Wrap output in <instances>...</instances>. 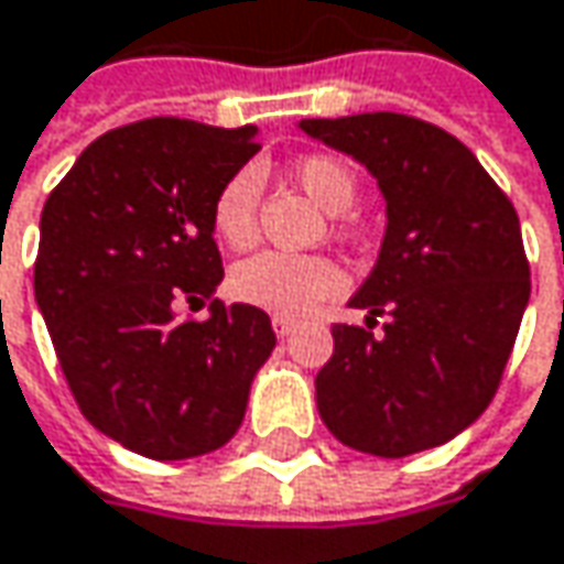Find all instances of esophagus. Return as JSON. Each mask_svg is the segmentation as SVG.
I'll return each instance as SVG.
<instances>
[{
	"mask_svg": "<svg viewBox=\"0 0 564 564\" xmlns=\"http://www.w3.org/2000/svg\"><path fill=\"white\" fill-rule=\"evenodd\" d=\"M296 329H300V323H296V319H286V316H274V333L281 335V338L293 335Z\"/></svg>",
	"mask_w": 564,
	"mask_h": 564,
	"instance_id": "obj_1",
	"label": "esophagus"
}]
</instances>
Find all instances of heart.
Masks as SVG:
<instances>
[{"label": "heart", "instance_id": "obj_1", "mask_svg": "<svg viewBox=\"0 0 564 564\" xmlns=\"http://www.w3.org/2000/svg\"><path fill=\"white\" fill-rule=\"evenodd\" d=\"M293 180L300 189L326 213L341 216L358 199L355 171L329 154H310L293 164ZM258 199H261V174L254 167H241L231 174L213 199V231L223 245L245 251L258 238ZM345 286V274L329 258L319 254H286V251H261L229 274V290L235 300L268 310L274 316H303L323 300L335 296Z\"/></svg>", "mask_w": 564, "mask_h": 564}]
</instances>
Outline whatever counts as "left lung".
Segmentation results:
<instances>
[{
	"label": "left lung",
	"instance_id": "8db88e82",
	"mask_svg": "<svg viewBox=\"0 0 564 564\" xmlns=\"http://www.w3.org/2000/svg\"><path fill=\"white\" fill-rule=\"evenodd\" d=\"M296 129L378 180L387 216L378 261L348 300L368 329H333V358L316 375L319 416L341 445L378 458L445 445L487 410L530 303L517 209L430 122L365 112Z\"/></svg>",
	"mask_w": 564,
	"mask_h": 564
}]
</instances>
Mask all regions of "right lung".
I'll return each instance as SVG.
<instances>
[{"mask_svg": "<svg viewBox=\"0 0 564 564\" xmlns=\"http://www.w3.org/2000/svg\"><path fill=\"white\" fill-rule=\"evenodd\" d=\"M258 129L144 119L96 138L41 213L34 300L83 416L129 452L180 462L238 433L271 358V316L213 300V199Z\"/></svg>", "mask_w": 564, "mask_h": 564, "instance_id": "1", "label": "right lung"}]
</instances>
